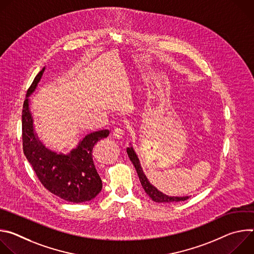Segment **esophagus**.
<instances>
[{"label":"esophagus","mask_w":254,"mask_h":254,"mask_svg":"<svg viewBox=\"0 0 254 254\" xmlns=\"http://www.w3.org/2000/svg\"><path fill=\"white\" fill-rule=\"evenodd\" d=\"M125 134V129L123 127H117L114 128L113 130V135L117 138H121L123 137V135Z\"/></svg>","instance_id":"esophagus-1"}]
</instances>
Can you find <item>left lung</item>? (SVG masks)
I'll use <instances>...</instances> for the list:
<instances>
[{
  "mask_svg": "<svg viewBox=\"0 0 254 254\" xmlns=\"http://www.w3.org/2000/svg\"><path fill=\"white\" fill-rule=\"evenodd\" d=\"M127 155H128V158L129 160L131 161V163L133 164L135 170H136V173L138 175V178H139V181H140V184L142 186V189L144 190V192L147 193V195L155 202H158V203H172V202H181V201H185L187 199H189L188 196H185V197H171V196H168V195H165L163 194L162 192H160L156 187H154L150 182L148 178L146 177V175L143 174V171L140 167V164H139V160L137 158V156L135 155L133 149L130 147V148H127Z\"/></svg>",
  "mask_w": 254,
  "mask_h": 254,
  "instance_id": "8db88e82",
  "label": "left lung"
}]
</instances>
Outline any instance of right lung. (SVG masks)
Returning a JSON list of instances; mask_svg holds the SVG:
<instances>
[{
	"mask_svg": "<svg viewBox=\"0 0 254 254\" xmlns=\"http://www.w3.org/2000/svg\"><path fill=\"white\" fill-rule=\"evenodd\" d=\"M45 67L36 75L27 90L22 112L23 151L41 184L55 196L73 203L87 202L95 198L102 188L101 179L92 159L94 144L110 134L108 129L91 132L79 141L68 155L47 149L34 132L29 98L37 87Z\"/></svg>",
	"mask_w": 254,
	"mask_h": 254,
	"instance_id": "1",
	"label": "right lung"
}]
</instances>
